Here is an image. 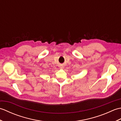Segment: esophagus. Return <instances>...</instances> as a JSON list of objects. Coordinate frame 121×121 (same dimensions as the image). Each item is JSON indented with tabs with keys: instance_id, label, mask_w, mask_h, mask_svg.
<instances>
[{
	"instance_id": "obj_1",
	"label": "esophagus",
	"mask_w": 121,
	"mask_h": 121,
	"mask_svg": "<svg viewBox=\"0 0 121 121\" xmlns=\"http://www.w3.org/2000/svg\"><path fill=\"white\" fill-rule=\"evenodd\" d=\"M61 69H62V68H63V66H61V67H60Z\"/></svg>"
}]
</instances>
